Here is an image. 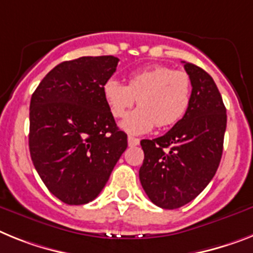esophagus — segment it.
<instances>
[{
    "label": "esophagus",
    "mask_w": 253,
    "mask_h": 253,
    "mask_svg": "<svg viewBox=\"0 0 253 253\" xmlns=\"http://www.w3.org/2000/svg\"><path fill=\"white\" fill-rule=\"evenodd\" d=\"M127 140H128V145L130 146H136L140 144V140L136 139V137H133V136H128L127 137Z\"/></svg>",
    "instance_id": "1"
}]
</instances>
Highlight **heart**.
Wrapping results in <instances>:
<instances>
[{"mask_svg":"<svg viewBox=\"0 0 253 253\" xmlns=\"http://www.w3.org/2000/svg\"><path fill=\"white\" fill-rule=\"evenodd\" d=\"M103 96L116 118L126 116L137 99L140 107L123 121L122 128L145 133L156 125L167 127L181 120L192 100V80L185 72L156 65L131 73L127 84L109 78L103 84Z\"/></svg>","mask_w":253,"mask_h":253,"instance_id":"heart-1","label":"heart"}]
</instances>
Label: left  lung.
<instances>
[{"instance_id": "left-lung-1", "label": "left lung", "mask_w": 253, "mask_h": 253, "mask_svg": "<svg viewBox=\"0 0 253 253\" xmlns=\"http://www.w3.org/2000/svg\"><path fill=\"white\" fill-rule=\"evenodd\" d=\"M182 63L193 87L186 113L163 136L140 141V182L150 201L166 210L186 205L209 185L221 161L226 130V109L215 81L202 68Z\"/></svg>"}]
</instances>
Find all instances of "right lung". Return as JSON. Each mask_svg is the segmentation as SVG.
Instances as JSON below:
<instances>
[{
  "instance_id": "right-lung-1",
  "label": "right lung",
  "mask_w": 253,
  "mask_h": 253,
  "mask_svg": "<svg viewBox=\"0 0 253 253\" xmlns=\"http://www.w3.org/2000/svg\"><path fill=\"white\" fill-rule=\"evenodd\" d=\"M118 61L110 55L63 61L32 95V162L50 193L67 205L94 201L127 148V135L103 96Z\"/></svg>"
}]
</instances>
